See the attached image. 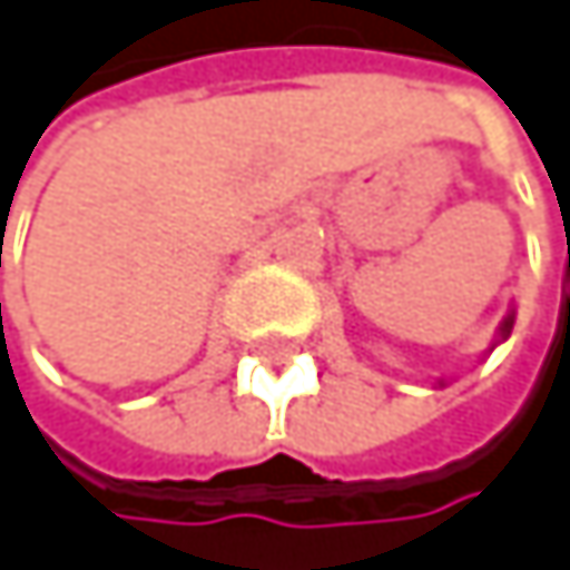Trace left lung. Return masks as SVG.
Returning <instances> with one entry per match:
<instances>
[{"mask_svg":"<svg viewBox=\"0 0 570 570\" xmlns=\"http://www.w3.org/2000/svg\"><path fill=\"white\" fill-rule=\"evenodd\" d=\"M510 327H513V314L507 317V324H502V335H510Z\"/></svg>","mask_w":570,"mask_h":570,"instance_id":"1","label":"left lung"}]
</instances>
